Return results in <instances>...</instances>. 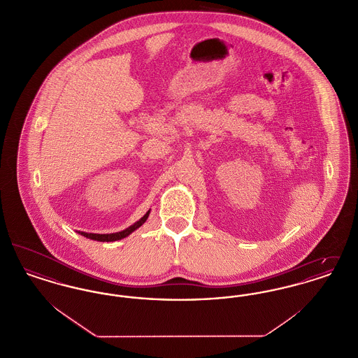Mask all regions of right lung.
<instances>
[{
  "label": "right lung",
  "mask_w": 358,
  "mask_h": 358,
  "mask_svg": "<svg viewBox=\"0 0 358 358\" xmlns=\"http://www.w3.org/2000/svg\"><path fill=\"white\" fill-rule=\"evenodd\" d=\"M149 215H150V209L146 212V215L143 217H141L133 225H130L129 228H126V229H123L120 232H115V234H88V232H80V231L78 234H80L85 238H91V240H96V241H117V240H120V238H127L130 234H133L136 229H138L142 224H145V222L149 217Z\"/></svg>",
  "instance_id": "add662e5"
}]
</instances>
